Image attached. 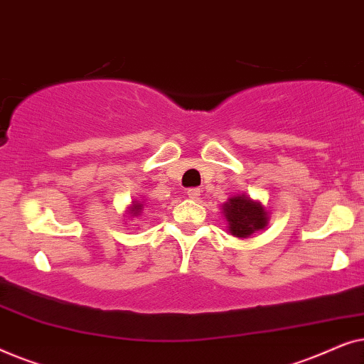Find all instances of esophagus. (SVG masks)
<instances>
[{
    "mask_svg": "<svg viewBox=\"0 0 364 364\" xmlns=\"http://www.w3.org/2000/svg\"><path fill=\"white\" fill-rule=\"evenodd\" d=\"M187 197L192 198V200H197V198L200 197V188H197V187L188 188V191H187Z\"/></svg>",
    "mask_w": 364,
    "mask_h": 364,
    "instance_id": "esophagus-1",
    "label": "esophagus"
}]
</instances>
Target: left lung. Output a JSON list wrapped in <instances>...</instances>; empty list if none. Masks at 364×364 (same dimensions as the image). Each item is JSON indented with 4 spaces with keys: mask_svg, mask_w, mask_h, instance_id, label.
<instances>
[{
    "mask_svg": "<svg viewBox=\"0 0 364 364\" xmlns=\"http://www.w3.org/2000/svg\"><path fill=\"white\" fill-rule=\"evenodd\" d=\"M222 212L228 223V232L233 237L248 238L268 225L267 208L247 193L228 198L222 205Z\"/></svg>",
    "mask_w": 364,
    "mask_h": 364,
    "instance_id": "8db88e82",
    "label": "left lung"
}]
</instances>
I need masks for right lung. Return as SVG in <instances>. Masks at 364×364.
Listing matches in <instances>:
<instances>
[{
	"mask_svg": "<svg viewBox=\"0 0 364 364\" xmlns=\"http://www.w3.org/2000/svg\"><path fill=\"white\" fill-rule=\"evenodd\" d=\"M144 210V202H139V200H134L131 205L127 207V213H129V218H136V217H141V213Z\"/></svg>",
	"mask_w": 364,
	"mask_h": 364,
	"instance_id": "add662e5",
	"label": "right lung"
}]
</instances>
